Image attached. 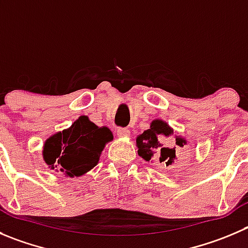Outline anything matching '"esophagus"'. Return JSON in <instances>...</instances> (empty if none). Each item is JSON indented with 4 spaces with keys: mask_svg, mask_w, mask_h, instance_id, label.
Masks as SVG:
<instances>
[{
    "mask_svg": "<svg viewBox=\"0 0 248 248\" xmlns=\"http://www.w3.org/2000/svg\"><path fill=\"white\" fill-rule=\"evenodd\" d=\"M117 135L119 136V138H126V136L130 135V131H129L126 128H118Z\"/></svg>",
    "mask_w": 248,
    "mask_h": 248,
    "instance_id": "obj_1",
    "label": "esophagus"
}]
</instances>
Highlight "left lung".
Listing matches in <instances>:
<instances>
[{"label": "left lung", "instance_id": "obj_1", "mask_svg": "<svg viewBox=\"0 0 248 248\" xmlns=\"http://www.w3.org/2000/svg\"><path fill=\"white\" fill-rule=\"evenodd\" d=\"M171 129L167 125L166 123L162 120H155L151 124V128L143 131L138 139H136V143L139 147V155L148 162L151 158L157 155L159 162H166L167 166L171 164V162L175 159V150L174 148L164 147L159 141L161 135L169 136L171 134ZM176 145L183 147V143H185V140L181 138H176Z\"/></svg>", "mask_w": 248, "mask_h": 248}]
</instances>
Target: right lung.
<instances>
[{"instance_id":"obj_1","label":"right lung","mask_w":248,"mask_h":248,"mask_svg":"<svg viewBox=\"0 0 248 248\" xmlns=\"http://www.w3.org/2000/svg\"><path fill=\"white\" fill-rule=\"evenodd\" d=\"M113 139L108 128H98L82 115L67 130L45 142L44 159L51 169L79 176L97 164L105 143Z\"/></svg>"}]
</instances>
